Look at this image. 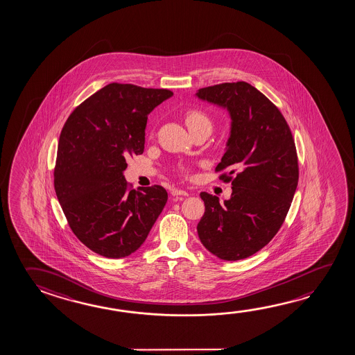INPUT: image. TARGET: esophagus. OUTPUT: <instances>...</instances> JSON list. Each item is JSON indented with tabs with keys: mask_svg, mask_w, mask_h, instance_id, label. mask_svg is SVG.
I'll return each mask as SVG.
<instances>
[{
	"mask_svg": "<svg viewBox=\"0 0 355 355\" xmlns=\"http://www.w3.org/2000/svg\"><path fill=\"white\" fill-rule=\"evenodd\" d=\"M172 196H188V192L182 191V189H172Z\"/></svg>",
	"mask_w": 355,
	"mask_h": 355,
	"instance_id": "esophagus-1",
	"label": "esophagus"
}]
</instances>
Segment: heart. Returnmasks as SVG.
<instances>
[{
  "mask_svg": "<svg viewBox=\"0 0 355 355\" xmlns=\"http://www.w3.org/2000/svg\"><path fill=\"white\" fill-rule=\"evenodd\" d=\"M184 121H186V125L189 130L202 126V125H210L211 126L209 116L207 115V112H204L203 110L197 109V107H192V109L184 111Z\"/></svg>",
  "mask_w": 355,
  "mask_h": 355,
  "instance_id": "b5f03b06",
  "label": "heart"
}]
</instances>
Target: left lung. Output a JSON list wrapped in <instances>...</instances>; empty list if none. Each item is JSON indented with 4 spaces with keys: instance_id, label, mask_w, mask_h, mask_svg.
<instances>
[{
    "instance_id": "1",
    "label": "left lung",
    "mask_w": 355,
    "mask_h": 355,
    "mask_svg": "<svg viewBox=\"0 0 355 355\" xmlns=\"http://www.w3.org/2000/svg\"><path fill=\"white\" fill-rule=\"evenodd\" d=\"M197 95L227 106L233 119L215 168L219 180L232 182L233 193L224 203L200 193L205 211L198 236L213 255L236 261L261 250L282 227L298 184L296 145L279 107L249 83H221Z\"/></svg>"
}]
</instances>
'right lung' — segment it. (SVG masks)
<instances>
[{
	"instance_id": "right-lung-1",
	"label": "right lung",
	"mask_w": 355,
	"mask_h": 355,
	"mask_svg": "<svg viewBox=\"0 0 355 355\" xmlns=\"http://www.w3.org/2000/svg\"><path fill=\"white\" fill-rule=\"evenodd\" d=\"M173 93L111 83L78 105L59 137L54 189L71 232L110 259L144 244L168 194L162 186L132 189L122 172L144 153L147 115Z\"/></svg>"
}]
</instances>
